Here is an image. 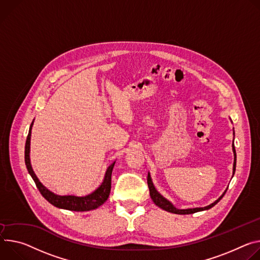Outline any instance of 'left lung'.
Segmentation results:
<instances>
[{"mask_svg":"<svg viewBox=\"0 0 260 260\" xmlns=\"http://www.w3.org/2000/svg\"><path fill=\"white\" fill-rule=\"evenodd\" d=\"M234 134H235V132H234ZM233 151H234V154H235V162H234V175H235L236 165H237V153H236L235 143H234V142H233ZM148 186H149L151 198H152V200L154 201V204H155L156 206H158L159 208H161V209L164 210V211H167V212L172 213V214H179V215L194 214V213H197V212L209 210V209L213 208L215 205H217V204L219 203V201L222 199V197L224 196V194H225L226 191H227V190H225L224 193H223L216 201H214L213 204H211V205L208 206V207H205V208H195V209H187V210H179V209H177V208H175L174 206H172V204L170 203V201H168L166 198H164V197L156 190L155 186L153 185V182H152V179H151L150 174H148ZM227 189H228V188H227Z\"/></svg>","mask_w":260,"mask_h":260,"instance_id":"left-lung-1","label":"left lung"}]
</instances>
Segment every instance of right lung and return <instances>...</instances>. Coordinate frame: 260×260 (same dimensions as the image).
Wrapping results in <instances>:
<instances>
[{"label":"right lung","instance_id":"add662e5","mask_svg":"<svg viewBox=\"0 0 260 260\" xmlns=\"http://www.w3.org/2000/svg\"><path fill=\"white\" fill-rule=\"evenodd\" d=\"M33 123L30 126V130H28V134L26 137L25 141V147H24V162L26 169L28 171V174L32 177L34 180L38 190L40 191L41 195L48 201L49 204L52 206L59 208V209H64V210H69V211H75V212H84V211H91L99 208L102 206L105 201L107 200L109 193H110V188H111V172L114 166V163H111L105 172L104 180L102 184L91 194L85 195V196H74V195H56L49 191L47 188H45L38 178L36 177L35 172L33 171V168L31 166V161H30V140H31V130Z\"/></svg>","mask_w":260,"mask_h":260}]
</instances>
